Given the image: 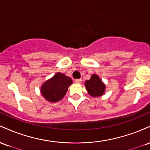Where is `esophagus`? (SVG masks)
I'll return each instance as SVG.
<instances>
[{
	"mask_svg": "<svg viewBox=\"0 0 150 150\" xmlns=\"http://www.w3.org/2000/svg\"><path fill=\"white\" fill-rule=\"evenodd\" d=\"M81 81H82V79H76L75 80V82L76 83H81Z\"/></svg>",
	"mask_w": 150,
	"mask_h": 150,
	"instance_id": "esophagus-1",
	"label": "esophagus"
}]
</instances>
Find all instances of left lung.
<instances>
[{
    "label": "left lung",
    "instance_id": "obj_1",
    "mask_svg": "<svg viewBox=\"0 0 150 150\" xmlns=\"http://www.w3.org/2000/svg\"><path fill=\"white\" fill-rule=\"evenodd\" d=\"M85 86L89 95L93 97L101 96L105 90V85L96 74H93L90 79L86 81Z\"/></svg>",
    "mask_w": 150,
    "mask_h": 150
}]
</instances>
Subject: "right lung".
Returning <instances> with one entry per match:
<instances>
[{
  "label": "right lung",
  "instance_id": "add662e5",
  "mask_svg": "<svg viewBox=\"0 0 150 150\" xmlns=\"http://www.w3.org/2000/svg\"><path fill=\"white\" fill-rule=\"evenodd\" d=\"M71 79L58 72L53 77L46 81L41 87L42 95L48 101H59L66 94L69 86L71 84Z\"/></svg>",
  "mask_w": 150,
  "mask_h": 150
}]
</instances>
